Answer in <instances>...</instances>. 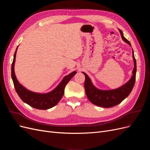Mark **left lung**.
I'll return each instance as SVG.
<instances>
[{"label": "left lung", "instance_id": "obj_1", "mask_svg": "<svg viewBox=\"0 0 150 150\" xmlns=\"http://www.w3.org/2000/svg\"><path fill=\"white\" fill-rule=\"evenodd\" d=\"M119 30L122 40L131 46L130 42L124 37L122 30L120 29ZM132 54L134 61L133 75L128 82L117 89L111 90L99 89L93 84L89 76L85 72H83L85 76L84 88L86 96L93 104L100 107L108 108L120 104L129 96L134 87L136 81V73H137V61L134 56L133 50Z\"/></svg>", "mask_w": 150, "mask_h": 150}]
</instances>
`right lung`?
I'll list each match as a JSON object with an SVG mask.
<instances>
[{
  "mask_svg": "<svg viewBox=\"0 0 150 150\" xmlns=\"http://www.w3.org/2000/svg\"><path fill=\"white\" fill-rule=\"evenodd\" d=\"M17 48L18 46L14 53L11 66V76L17 94L24 103L38 110H48L56 106L59 102L64 94V88L66 84L76 74V71H74L69 74L66 76L57 87L51 92L47 93H38L30 91L19 83L15 74L14 64Z\"/></svg>",
  "mask_w": 150,
  "mask_h": 150,
  "instance_id": "right-lung-1",
  "label": "right lung"
}]
</instances>
